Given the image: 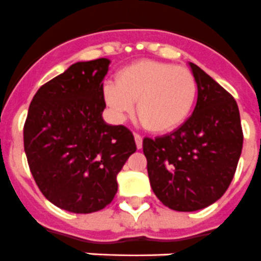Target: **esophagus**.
<instances>
[{
  "label": "esophagus",
  "mask_w": 261,
  "mask_h": 261,
  "mask_svg": "<svg viewBox=\"0 0 261 261\" xmlns=\"http://www.w3.org/2000/svg\"><path fill=\"white\" fill-rule=\"evenodd\" d=\"M134 139H135V143H137V147L138 148H142V144H143V139L139 134H134Z\"/></svg>",
  "instance_id": "1"
}]
</instances>
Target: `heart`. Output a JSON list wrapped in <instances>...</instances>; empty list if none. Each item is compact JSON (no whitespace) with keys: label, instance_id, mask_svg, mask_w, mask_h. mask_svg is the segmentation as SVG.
Segmentation results:
<instances>
[{"label":"heart","instance_id":"1","mask_svg":"<svg viewBox=\"0 0 261 261\" xmlns=\"http://www.w3.org/2000/svg\"><path fill=\"white\" fill-rule=\"evenodd\" d=\"M198 95L195 76L186 67L144 60L123 67L117 82L107 81L103 98L113 117L126 119L134 113L146 128L167 133L188 118Z\"/></svg>","mask_w":261,"mask_h":261}]
</instances>
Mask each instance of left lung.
<instances>
[{
  "label": "left lung",
  "mask_w": 261,
  "mask_h": 261,
  "mask_svg": "<svg viewBox=\"0 0 261 261\" xmlns=\"http://www.w3.org/2000/svg\"><path fill=\"white\" fill-rule=\"evenodd\" d=\"M188 65L198 85L194 113L170 134L143 139L152 191L180 212L203 210L222 198L243 148L236 100L200 67Z\"/></svg>",
  "instance_id": "1"
}]
</instances>
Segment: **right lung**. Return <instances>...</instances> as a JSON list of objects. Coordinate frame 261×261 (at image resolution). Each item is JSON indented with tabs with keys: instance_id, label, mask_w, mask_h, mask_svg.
<instances>
[{
	"instance_id": "1",
	"label": "right lung",
	"mask_w": 261,
	"mask_h": 261,
	"mask_svg": "<svg viewBox=\"0 0 261 261\" xmlns=\"http://www.w3.org/2000/svg\"><path fill=\"white\" fill-rule=\"evenodd\" d=\"M110 60L76 62L36 93L23 127L30 171L47 200L74 214L110 204L117 175L137 150L134 135L103 120Z\"/></svg>"
}]
</instances>
